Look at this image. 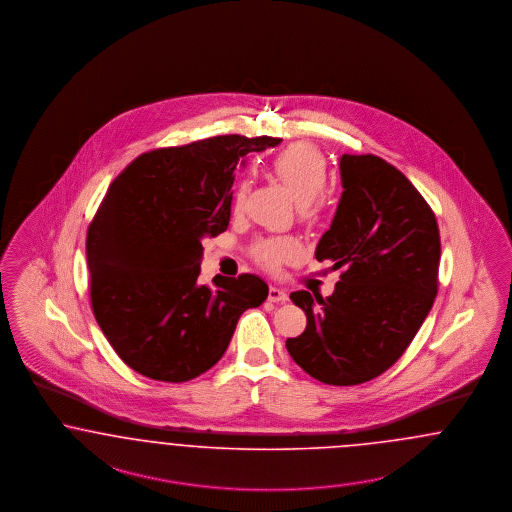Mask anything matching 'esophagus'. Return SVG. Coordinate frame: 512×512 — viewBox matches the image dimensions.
I'll return each instance as SVG.
<instances>
[{
  "mask_svg": "<svg viewBox=\"0 0 512 512\" xmlns=\"http://www.w3.org/2000/svg\"><path fill=\"white\" fill-rule=\"evenodd\" d=\"M268 301H272V303H286V289H282V287L276 286L268 287Z\"/></svg>",
  "mask_w": 512,
  "mask_h": 512,
  "instance_id": "34e87169",
  "label": "esophagus"
}]
</instances>
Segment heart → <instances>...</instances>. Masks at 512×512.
<instances>
[{
	"label": "heart",
	"mask_w": 512,
	"mask_h": 512,
	"mask_svg": "<svg viewBox=\"0 0 512 512\" xmlns=\"http://www.w3.org/2000/svg\"><path fill=\"white\" fill-rule=\"evenodd\" d=\"M270 169L299 204L301 217L314 219L318 213V198L324 194L328 184V165L324 154L314 144H291L272 160ZM246 194L247 183H242L236 190V202H244ZM299 253L301 246L293 238L265 240L255 249L257 259L270 268L295 259Z\"/></svg>",
	"instance_id": "b5f03b06"
}]
</instances>
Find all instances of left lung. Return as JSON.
Returning <instances> with one entry per match:
<instances>
[{
    "label": "left lung",
    "mask_w": 512,
    "mask_h": 512,
    "mask_svg": "<svg viewBox=\"0 0 512 512\" xmlns=\"http://www.w3.org/2000/svg\"><path fill=\"white\" fill-rule=\"evenodd\" d=\"M343 194L316 259L343 268L329 297L293 291L307 328L287 339L314 379L348 387L381 375L404 354L438 291L440 234L423 196L377 156L339 158Z\"/></svg>",
    "instance_id": "1"
}]
</instances>
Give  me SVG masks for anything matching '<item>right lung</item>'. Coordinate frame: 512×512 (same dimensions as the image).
<instances>
[{"instance_id":"1","label":"right lung","mask_w":512,"mask_h":512,"mask_svg":"<svg viewBox=\"0 0 512 512\" xmlns=\"http://www.w3.org/2000/svg\"><path fill=\"white\" fill-rule=\"evenodd\" d=\"M282 139L221 135L146 152L120 173L87 230L97 324L144 377L184 383L213 368L247 308L265 303L255 274L198 282L204 238L230 221L234 169Z\"/></svg>"}]
</instances>
